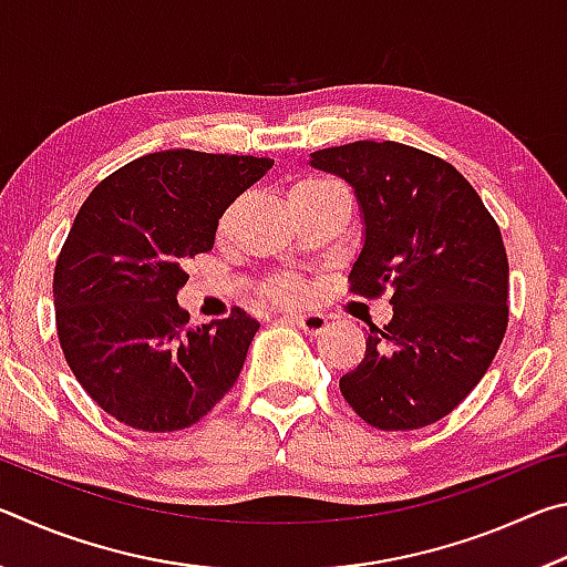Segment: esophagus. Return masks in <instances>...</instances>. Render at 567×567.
<instances>
[{"instance_id": "1", "label": "esophagus", "mask_w": 567, "mask_h": 567, "mask_svg": "<svg viewBox=\"0 0 567 567\" xmlns=\"http://www.w3.org/2000/svg\"><path fill=\"white\" fill-rule=\"evenodd\" d=\"M287 320L295 322L297 328H300L305 334H312V338H318L324 330H328V318L320 312H300V315H287Z\"/></svg>"}]
</instances>
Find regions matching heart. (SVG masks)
<instances>
[{"label":"heart","instance_id":"obj_1","mask_svg":"<svg viewBox=\"0 0 567 567\" xmlns=\"http://www.w3.org/2000/svg\"><path fill=\"white\" fill-rule=\"evenodd\" d=\"M334 189H340L334 182L322 179V177H310V179L297 182L290 192V197L292 195H324V192H334ZM275 295L282 297V300H297V297L302 295V285L295 280H280L275 285Z\"/></svg>","mask_w":567,"mask_h":567}]
</instances>
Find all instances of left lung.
<instances>
[{"label": "left lung", "mask_w": 567, "mask_h": 567, "mask_svg": "<svg viewBox=\"0 0 567 567\" xmlns=\"http://www.w3.org/2000/svg\"><path fill=\"white\" fill-rule=\"evenodd\" d=\"M348 182L362 219L352 290L392 292V320L370 328L342 398L380 430H415L453 412L491 368L507 328L501 227L473 185L400 142H352L310 155Z\"/></svg>", "instance_id": "1"}]
</instances>
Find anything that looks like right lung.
<instances>
[{
	"label": "right lung",
	"instance_id": "right-lung-1",
	"mask_svg": "<svg viewBox=\"0 0 567 567\" xmlns=\"http://www.w3.org/2000/svg\"><path fill=\"white\" fill-rule=\"evenodd\" d=\"M270 157L155 152L84 199L54 267L56 334L80 385L124 425L172 433L205 417L243 370L260 322L235 307L192 328L177 292L219 217Z\"/></svg>",
	"mask_w": 567,
	"mask_h": 567
}]
</instances>
